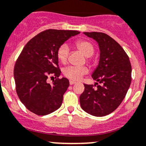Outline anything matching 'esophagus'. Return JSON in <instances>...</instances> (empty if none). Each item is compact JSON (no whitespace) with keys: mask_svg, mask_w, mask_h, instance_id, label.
Masks as SVG:
<instances>
[{"mask_svg":"<svg viewBox=\"0 0 146 146\" xmlns=\"http://www.w3.org/2000/svg\"><path fill=\"white\" fill-rule=\"evenodd\" d=\"M69 83H70V85H74V84H76V82L73 81V80H70V81H69Z\"/></svg>","mask_w":146,"mask_h":146,"instance_id":"1","label":"esophagus"}]
</instances>
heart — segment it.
Instances as JSON below:
<instances>
[{
	"label": "heart",
	"instance_id": "b5f03b06",
	"mask_svg": "<svg viewBox=\"0 0 146 146\" xmlns=\"http://www.w3.org/2000/svg\"><path fill=\"white\" fill-rule=\"evenodd\" d=\"M78 49L86 57H90L95 51L94 46L91 42L87 40L78 41L76 43ZM69 54V47L66 44H63L58 47L57 50V58L63 64L67 61ZM88 68L85 66H70L65 68L64 75L68 79L73 80H79L88 73Z\"/></svg>",
	"mask_w": 146,
	"mask_h": 146
}]
</instances>
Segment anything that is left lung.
Wrapping results in <instances>:
<instances>
[{
  "instance_id": "left-lung-1",
  "label": "left lung",
  "mask_w": 146,
  "mask_h": 146,
  "mask_svg": "<svg viewBox=\"0 0 146 146\" xmlns=\"http://www.w3.org/2000/svg\"><path fill=\"white\" fill-rule=\"evenodd\" d=\"M99 45L100 61L92 74L93 85L84 84L80 96L81 108L95 117L114 111L124 99L131 82V65L124 50L114 39L102 32H83Z\"/></svg>"
}]
</instances>
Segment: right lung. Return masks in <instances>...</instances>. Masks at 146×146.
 Here are the masks:
<instances>
[{"mask_svg":"<svg viewBox=\"0 0 146 146\" xmlns=\"http://www.w3.org/2000/svg\"><path fill=\"white\" fill-rule=\"evenodd\" d=\"M80 34L75 30L47 29L29 41L19 56L14 68L16 92L26 108L37 115H47L60 108L63 96L69 86L66 78H58L57 50L71 36ZM57 78L52 84L48 76Z\"/></svg>","mask_w":146,"mask_h":146,"instance_id":"add662e5","label":"right lung"}]
</instances>
